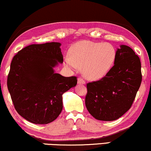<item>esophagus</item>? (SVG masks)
Segmentation results:
<instances>
[{
    "instance_id": "34e87169",
    "label": "esophagus",
    "mask_w": 151,
    "mask_h": 151,
    "mask_svg": "<svg viewBox=\"0 0 151 151\" xmlns=\"http://www.w3.org/2000/svg\"><path fill=\"white\" fill-rule=\"evenodd\" d=\"M78 83L79 84H86V81H85V80L83 78H81V77H79L78 78Z\"/></svg>"
}]
</instances>
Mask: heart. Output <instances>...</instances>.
Returning a JSON list of instances; mask_svg holds the SVG:
<instances>
[{
	"instance_id": "b5f03b06",
	"label": "heart",
	"mask_w": 151,
	"mask_h": 151,
	"mask_svg": "<svg viewBox=\"0 0 151 151\" xmlns=\"http://www.w3.org/2000/svg\"><path fill=\"white\" fill-rule=\"evenodd\" d=\"M69 55L65 59V66L74 71L83 68L85 77L96 81L103 78L113 66L116 51L111 44L83 40L72 46Z\"/></svg>"
}]
</instances>
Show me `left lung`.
I'll return each mask as SVG.
<instances>
[{
  "label": "left lung",
  "mask_w": 151,
  "mask_h": 151,
  "mask_svg": "<svg viewBox=\"0 0 151 151\" xmlns=\"http://www.w3.org/2000/svg\"><path fill=\"white\" fill-rule=\"evenodd\" d=\"M142 78L139 57L129 46L120 45L114 65L107 75L87 83V109L97 120H117L131 108Z\"/></svg>",
  "instance_id": "8db88e82"
}]
</instances>
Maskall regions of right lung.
<instances>
[{
  "label": "right lung",
  "instance_id": "add662e5",
  "mask_svg": "<svg viewBox=\"0 0 151 151\" xmlns=\"http://www.w3.org/2000/svg\"><path fill=\"white\" fill-rule=\"evenodd\" d=\"M61 44H31L13 58L7 88L17 112L34 124L54 121L62 111V95L77 83L76 76L65 77L53 68L63 63Z\"/></svg>",
  "mask_w": 151,
  "mask_h": 151
}]
</instances>
